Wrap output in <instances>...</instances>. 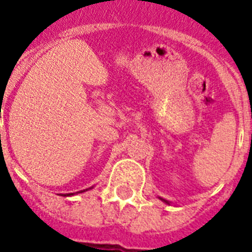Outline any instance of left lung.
Segmentation results:
<instances>
[{"instance_id": "left-lung-1", "label": "left lung", "mask_w": 252, "mask_h": 252, "mask_svg": "<svg viewBox=\"0 0 252 252\" xmlns=\"http://www.w3.org/2000/svg\"><path fill=\"white\" fill-rule=\"evenodd\" d=\"M158 199L162 200V201H163V203H166V204H168V205H170V201H167V200H165V199H162L161 196H158Z\"/></svg>"}]
</instances>
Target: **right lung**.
<instances>
[{"mask_svg":"<svg viewBox=\"0 0 252 252\" xmlns=\"http://www.w3.org/2000/svg\"><path fill=\"white\" fill-rule=\"evenodd\" d=\"M91 188H93V187H90V188H86V189H82V191H78V192H73V193H66V195H64V196H73V195H78V193H82V192H86V191H89V189H91Z\"/></svg>","mask_w":252,"mask_h":252,"instance_id":"1","label":"right lung"}]
</instances>
